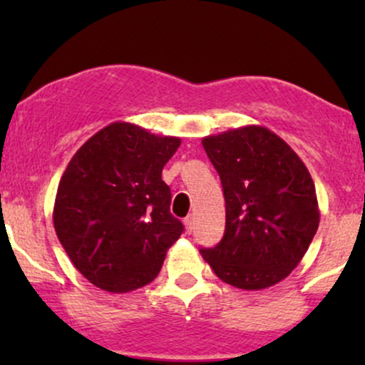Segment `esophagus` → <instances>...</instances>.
Masks as SVG:
<instances>
[{
  "mask_svg": "<svg viewBox=\"0 0 365 365\" xmlns=\"http://www.w3.org/2000/svg\"><path fill=\"white\" fill-rule=\"evenodd\" d=\"M183 225H185V232L192 233V230H194V216H187L183 220Z\"/></svg>",
  "mask_w": 365,
  "mask_h": 365,
  "instance_id": "esophagus-1",
  "label": "esophagus"
}]
</instances>
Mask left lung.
<instances>
[{"instance_id":"1","label":"left lung","mask_w":365,"mask_h":365,"mask_svg":"<svg viewBox=\"0 0 365 365\" xmlns=\"http://www.w3.org/2000/svg\"><path fill=\"white\" fill-rule=\"evenodd\" d=\"M202 145L223 185L226 226L223 240L200 254L232 287H273L299 266L319 226L311 173L261 125L207 135Z\"/></svg>"}]
</instances>
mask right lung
Masks as SVG:
<instances>
[{"instance_id":"1","label":"right lung","mask_w":365,"mask_h":365,"mask_svg":"<svg viewBox=\"0 0 365 365\" xmlns=\"http://www.w3.org/2000/svg\"><path fill=\"white\" fill-rule=\"evenodd\" d=\"M180 144L178 137L115 121L70 159L54 199V230L73 266L101 290L149 284L182 235L161 178Z\"/></svg>"}]
</instances>
